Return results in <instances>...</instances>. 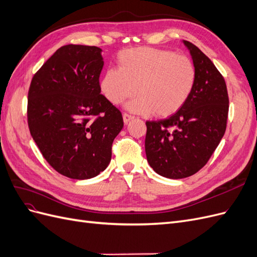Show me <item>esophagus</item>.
Masks as SVG:
<instances>
[{
  "mask_svg": "<svg viewBox=\"0 0 257 257\" xmlns=\"http://www.w3.org/2000/svg\"><path fill=\"white\" fill-rule=\"evenodd\" d=\"M133 118H134L133 115H131L128 113H123V121H124V123H125V124L128 123Z\"/></svg>",
  "mask_w": 257,
  "mask_h": 257,
  "instance_id": "esophagus-1",
  "label": "esophagus"
}]
</instances>
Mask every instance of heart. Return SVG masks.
Listing matches in <instances>:
<instances>
[{"label": "heart", "mask_w": 257, "mask_h": 257, "mask_svg": "<svg viewBox=\"0 0 257 257\" xmlns=\"http://www.w3.org/2000/svg\"><path fill=\"white\" fill-rule=\"evenodd\" d=\"M119 68H109L100 79V90L113 105L134 96L126 105L136 113L165 118L180 110L191 97L197 81L193 60L172 50L139 47L123 50Z\"/></svg>", "instance_id": "1"}]
</instances>
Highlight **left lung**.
I'll use <instances>...</instances> for the list:
<instances>
[{
  "label": "left lung",
  "instance_id": "1",
  "mask_svg": "<svg viewBox=\"0 0 257 257\" xmlns=\"http://www.w3.org/2000/svg\"><path fill=\"white\" fill-rule=\"evenodd\" d=\"M183 44L197 69L192 95L169 118L146 122L148 163L169 179L190 177L207 164L224 136L229 107L226 83L212 61L195 45Z\"/></svg>",
  "mask_w": 257,
  "mask_h": 257
}]
</instances>
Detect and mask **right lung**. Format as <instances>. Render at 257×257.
Listing matches in <instances>:
<instances>
[{"label":"right lung","instance_id":"1","mask_svg":"<svg viewBox=\"0 0 257 257\" xmlns=\"http://www.w3.org/2000/svg\"><path fill=\"white\" fill-rule=\"evenodd\" d=\"M102 49L66 45L33 76L28 93L30 133L49 165L65 177L97 176L111 160L121 111L100 94Z\"/></svg>","mask_w":257,"mask_h":257}]
</instances>
